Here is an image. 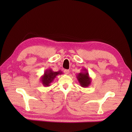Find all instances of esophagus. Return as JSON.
<instances>
[{
	"label": "esophagus",
	"mask_w": 132,
	"mask_h": 132,
	"mask_svg": "<svg viewBox=\"0 0 132 132\" xmlns=\"http://www.w3.org/2000/svg\"><path fill=\"white\" fill-rule=\"evenodd\" d=\"M64 73L65 74H68L69 73V70H67V69H65L64 70Z\"/></svg>",
	"instance_id": "esophagus-1"
}]
</instances>
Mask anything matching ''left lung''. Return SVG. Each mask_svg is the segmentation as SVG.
<instances>
[{
  "mask_svg": "<svg viewBox=\"0 0 132 132\" xmlns=\"http://www.w3.org/2000/svg\"><path fill=\"white\" fill-rule=\"evenodd\" d=\"M80 73L78 74L77 78L80 84L82 87H87L90 85L91 83V78L86 69H82Z\"/></svg>",
  "mask_w": 132,
  "mask_h": 132,
  "instance_id": "left-lung-1",
  "label": "left lung"
}]
</instances>
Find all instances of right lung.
Instances as JSON below:
<instances>
[{
    "label": "right lung",
    "instance_id": "add662e5",
    "mask_svg": "<svg viewBox=\"0 0 132 132\" xmlns=\"http://www.w3.org/2000/svg\"><path fill=\"white\" fill-rule=\"evenodd\" d=\"M63 74L62 71L59 70L58 71H53L52 69H48L45 71L44 74L41 77L40 81L44 86H51V83L52 82L54 79L58 75Z\"/></svg>",
    "mask_w": 132,
    "mask_h": 132
}]
</instances>
